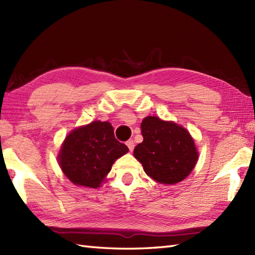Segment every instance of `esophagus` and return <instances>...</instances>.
Segmentation results:
<instances>
[{"label": "esophagus", "mask_w": 255, "mask_h": 255, "mask_svg": "<svg viewBox=\"0 0 255 255\" xmlns=\"http://www.w3.org/2000/svg\"><path fill=\"white\" fill-rule=\"evenodd\" d=\"M127 146L128 147V149H129V151H133V149H134V141L132 140V139H129V140H128L127 141Z\"/></svg>", "instance_id": "34e87169"}]
</instances>
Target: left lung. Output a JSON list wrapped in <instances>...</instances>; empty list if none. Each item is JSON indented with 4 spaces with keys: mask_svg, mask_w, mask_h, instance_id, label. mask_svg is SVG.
<instances>
[{
    "mask_svg": "<svg viewBox=\"0 0 255 255\" xmlns=\"http://www.w3.org/2000/svg\"><path fill=\"white\" fill-rule=\"evenodd\" d=\"M144 137L134 149V157L148 176L172 185L187 177L198 161L194 138L187 129L172 121L146 117L140 124Z\"/></svg>",
    "mask_w": 255,
    "mask_h": 255,
    "instance_id": "1",
    "label": "left lung"
}]
</instances>
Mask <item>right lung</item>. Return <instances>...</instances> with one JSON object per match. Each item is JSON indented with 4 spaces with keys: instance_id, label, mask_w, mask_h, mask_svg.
Segmentation results:
<instances>
[{
    "instance_id": "obj_1",
    "label": "right lung",
    "mask_w": 255,
    "mask_h": 255,
    "mask_svg": "<svg viewBox=\"0 0 255 255\" xmlns=\"http://www.w3.org/2000/svg\"><path fill=\"white\" fill-rule=\"evenodd\" d=\"M128 151V148L116 139L109 122L94 121L69 133L57 159L61 171L74 185L97 188L115 161Z\"/></svg>"
}]
</instances>
